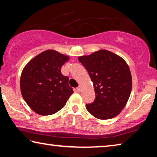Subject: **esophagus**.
<instances>
[{
    "label": "esophagus",
    "instance_id": "esophagus-1",
    "mask_svg": "<svg viewBox=\"0 0 157 157\" xmlns=\"http://www.w3.org/2000/svg\"><path fill=\"white\" fill-rule=\"evenodd\" d=\"M82 90V87L80 86H78V88H77V91H78V92H81Z\"/></svg>",
    "mask_w": 157,
    "mask_h": 157
}]
</instances>
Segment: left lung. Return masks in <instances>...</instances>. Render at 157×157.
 Instances as JSON below:
<instances>
[{
	"label": "left lung",
	"instance_id": "obj_1",
	"mask_svg": "<svg viewBox=\"0 0 157 157\" xmlns=\"http://www.w3.org/2000/svg\"><path fill=\"white\" fill-rule=\"evenodd\" d=\"M78 60L88 71L96 94L94 102L86 105V109L101 120L118 116L132 91V75L125 61L107 50L79 57Z\"/></svg>",
	"mask_w": 157,
	"mask_h": 157
}]
</instances>
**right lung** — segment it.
<instances>
[{
    "instance_id": "add662e5",
    "label": "right lung",
    "mask_w": 157,
    "mask_h": 157,
    "mask_svg": "<svg viewBox=\"0 0 157 157\" xmlns=\"http://www.w3.org/2000/svg\"><path fill=\"white\" fill-rule=\"evenodd\" d=\"M69 57L53 50L36 55L23 68L20 79L21 94L34 112L48 116L64 107L73 93L68 78L61 68Z\"/></svg>"
}]
</instances>
